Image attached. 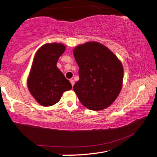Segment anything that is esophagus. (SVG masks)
Returning <instances> with one entry per match:
<instances>
[{"instance_id": "1", "label": "esophagus", "mask_w": 157, "mask_h": 157, "mask_svg": "<svg viewBox=\"0 0 157 157\" xmlns=\"http://www.w3.org/2000/svg\"><path fill=\"white\" fill-rule=\"evenodd\" d=\"M70 82H71V85H72V86H73V85H74V84H75V81L73 80V79H71L70 80Z\"/></svg>"}]
</instances>
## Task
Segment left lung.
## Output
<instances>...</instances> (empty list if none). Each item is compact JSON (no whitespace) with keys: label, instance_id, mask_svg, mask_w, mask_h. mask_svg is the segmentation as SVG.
Instances as JSON below:
<instances>
[{"label":"left lung","instance_id":"left-lung-1","mask_svg":"<svg viewBox=\"0 0 157 157\" xmlns=\"http://www.w3.org/2000/svg\"><path fill=\"white\" fill-rule=\"evenodd\" d=\"M73 55L79 66V79L73 90L84 107L104 109L121 92L123 79L121 62L107 47L98 42L77 46Z\"/></svg>","mask_w":157,"mask_h":157}]
</instances>
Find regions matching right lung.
<instances>
[{
  "instance_id": "1",
  "label": "right lung",
  "mask_w": 157,
  "mask_h": 157,
  "mask_svg": "<svg viewBox=\"0 0 157 157\" xmlns=\"http://www.w3.org/2000/svg\"><path fill=\"white\" fill-rule=\"evenodd\" d=\"M65 50L62 44H47L41 46L34 58L28 79L29 91L39 104L49 107L60 100L63 93L72 86L57 67V62Z\"/></svg>"
}]
</instances>
